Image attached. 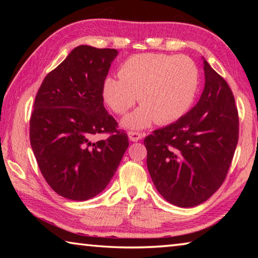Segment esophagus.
Returning <instances> with one entry per match:
<instances>
[{"label": "esophagus", "instance_id": "obj_1", "mask_svg": "<svg viewBox=\"0 0 258 258\" xmlns=\"http://www.w3.org/2000/svg\"><path fill=\"white\" fill-rule=\"evenodd\" d=\"M127 134H128V139L133 142H137V141H139V140H141L143 138V135H145L140 132H134V131H130Z\"/></svg>", "mask_w": 258, "mask_h": 258}]
</instances>
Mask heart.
I'll use <instances>...</instances> for the list:
<instances>
[{
	"label": "heart",
	"mask_w": 258,
	"mask_h": 258,
	"mask_svg": "<svg viewBox=\"0 0 258 258\" xmlns=\"http://www.w3.org/2000/svg\"><path fill=\"white\" fill-rule=\"evenodd\" d=\"M118 75L104 78L101 94L117 115H124L139 98L142 106L121 120L128 130L180 119L194 103L199 87L197 64L185 55H133L124 61Z\"/></svg>",
	"instance_id": "b5f03b06"
}]
</instances>
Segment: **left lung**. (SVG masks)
<instances>
[{
    "label": "left lung",
    "mask_w": 258,
    "mask_h": 258,
    "mask_svg": "<svg viewBox=\"0 0 258 258\" xmlns=\"http://www.w3.org/2000/svg\"><path fill=\"white\" fill-rule=\"evenodd\" d=\"M203 60L205 87L197 104L145 139L148 171L157 191L183 208L206 202L222 185L239 137L232 91Z\"/></svg>",
    "instance_id": "obj_1"
}]
</instances>
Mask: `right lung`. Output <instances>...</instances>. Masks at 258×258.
I'll return each mask as SVG.
<instances>
[{"mask_svg":"<svg viewBox=\"0 0 258 258\" xmlns=\"http://www.w3.org/2000/svg\"><path fill=\"white\" fill-rule=\"evenodd\" d=\"M118 51L80 45L38 90L30 117V146L52 189L84 202L102 192L128 147L127 135L103 106L101 87ZM110 133L107 140L94 135Z\"/></svg>","mask_w":258,"mask_h":258,"instance_id":"obj_1","label":"right lung"}]
</instances>
